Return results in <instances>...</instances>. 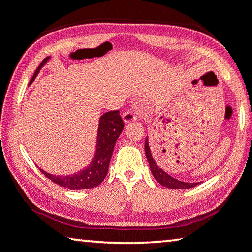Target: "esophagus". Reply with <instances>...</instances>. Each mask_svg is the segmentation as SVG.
Here are the masks:
<instances>
[{
	"label": "esophagus",
	"instance_id": "34e87169",
	"mask_svg": "<svg viewBox=\"0 0 252 252\" xmlns=\"http://www.w3.org/2000/svg\"><path fill=\"white\" fill-rule=\"evenodd\" d=\"M122 118H123V121L126 123H129L131 121H135V120H137V114H135V112L132 110H127L123 113Z\"/></svg>",
	"mask_w": 252,
	"mask_h": 252
}]
</instances>
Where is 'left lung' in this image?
I'll use <instances>...</instances> for the list:
<instances>
[{
	"label": "left lung",
	"instance_id": "obj_1",
	"mask_svg": "<svg viewBox=\"0 0 252 252\" xmlns=\"http://www.w3.org/2000/svg\"><path fill=\"white\" fill-rule=\"evenodd\" d=\"M145 151H146L148 162H149L151 173H153L154 177L156 178V181L160 184V185L168 187V189H191V187L198 185V183H185V182L178 181V179L171 177L170 175L166 173V171H163L155 161V159L153 157V154H151V150L149 148V143H148V138L146 139Z\"/></svg>",
	"mask_w": 252,
	"mask_h": 252
}]
</instances>
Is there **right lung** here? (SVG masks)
<instances>
[{
    "instance_id": "obj_1",
    "label": "right lung",
    "mask_w": 252,
    "mask_h": 252,
    "mask_svg": "<svg viewBox=\"0 0 252 252\" xmlns=\"http://www.w3.org/2000/svg\"><path fill=\"white\" fill-rule=\"evenodd\" d=\"M48 59L49 57L43 59L38 66L30 83H32L33 79L37 77L40 69L48 62ZM123 127H125V123H123L119 110L106 112L99 119L96 153L87 168L74 175H68V176H56V175L46 173L42 169H40V171L50 181L68 189H89L98 186L106 176L115 142H117L120 133L122 132Z\"/></svg>"
}]
</instances>
